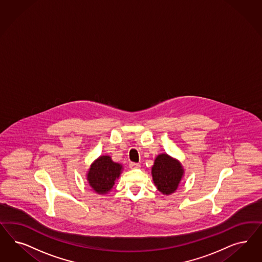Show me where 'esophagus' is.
<instances>
[{
	"instance_id": "esophagus-1",
	"label": "esophagus",
	"mask_w": 262,
	"mask_h": 262,
	"mask_svg": "<svg viewBox=\"0 0 262 262\" xmlns=\"http://www.w3.org/2000/svg\"><path fill=\"white\" fill-rule=\"evenodd\" d=\"M129 167H130L131 169H139V168H141V165H140V164H138V163H133V162H131V163L129 164Z\"/></svg>"
}]
</instances>
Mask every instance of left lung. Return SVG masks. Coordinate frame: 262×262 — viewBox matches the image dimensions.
<instances>
[{"mask_svg": "<svg viewBox=\"0 0 262 262\" xmlns=\"http://www.w3.org/2000/svg\"><path fill=\"white\" fill-rule=\"evenodd\" d=\"M151 176L159 192L163 194H171L178 190L184 177V169L178 159L167 153H161L154 160Z\"/></svg>", "mask_w": 262, "mask_h": 262, "instance_id": "obj_1", "label": "left lung"}]
</instances>
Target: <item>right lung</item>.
I'll use <instances>...</instances> for the list:
<instances>
[{"mask_svg": "<svg viewBox=\"0 0 262 262\" xmlns=\"http://www.w3.org/2000/svg\"><path fill=\"white\" fill-rule=\"evenodd\" d=\"M122 169L123 166L112 160L111 156L101 155L92 163L85 177L95 193L106 194L113 189Z\"/></svg>", "mask_w": 262, "mask_h": 262, "instance_id": "right-lung-1", "label": "right lung"}]
</instances>
